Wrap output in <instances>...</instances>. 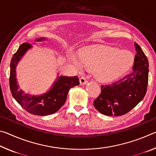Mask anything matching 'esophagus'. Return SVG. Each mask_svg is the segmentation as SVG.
<instances>
[{
  "mask_svg": "<svg viewBox=\"0 0 156 156\" xmlns=\"http://www.w3.org/2000/svg\"><path fill=\"white\" fill-rule=\"evenodd\" d=\"M80 82L81 84H85L87 83V79L85 77H84V76H83V77H81L80 78Z\"/></svg>",
  "mask_w": 156,
  "mask_h": 156,
  "instance_id": "esophagus-1",
  "label": "esophagus"
}]
</instances>
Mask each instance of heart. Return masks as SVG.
I'll list each match as a JSON object with an SVG mask.
<instances>
[{
	"label": "heart",
	"mask_w": 156,
	"mask_h": 156,
	"mask_svg": "<svg viewBox=\"0 0 156 156\" xmlns=\"http://www.w3.org/2000/svg\"><path fill=\"white\" fill-rule=\"evenodd\" d=\"M71 60L78 68L84 66L89 69H94L98 80L109 83L127 72L133 64L134 56L128 50L89 47L81 50L79 59L72 56Z\"/></svg>",
	"instance_id": "obj_1"
}]
</instances>
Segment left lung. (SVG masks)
I'll return each instance as SVG.
<instances>
[{
    "label": "left lung",
    "instance_id": "obj_1",
    "mask_svg": "<svg viewBox=\"0 0 156 156\" xmlns=\"http://www.w3.org/2000/svg\"><path fill=\"white\" fill-rule=\"evenodd\" d=\"M136 54L132 72L119 80L101 85V92L94 101L102 114L120 116L133 109L146 94L149 79V62L141 47L134 43Z\"/></svg>",
    "mask_w": 156,
    "mask_h": 156
}]
</instances>
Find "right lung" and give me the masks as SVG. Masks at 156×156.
Wrapping results in <instances>:
<instances>
[{"label":"right lung","instance_id":"1","mask_svg":"<svg viewBox=\"0 0 156 156\" xmlns=\"http://www.w3.org/2000/svg\"><path fill=\"white\" fill-rule=\"evenodd\" d=\"M44 39V38H38L36 41H42ZM31 47V44L30 43H23L13 55L10 63V90L18 103L27 112L37 115L52 114L58 111L65 104L69 89L78 85L80 81L78 76H60L51 89L46 94L40 96H31L25 94L24 92L18 89L16 78V66L25 53Z\"/></svg>","mask_w":156,"mask_h":156}]
</instances>
